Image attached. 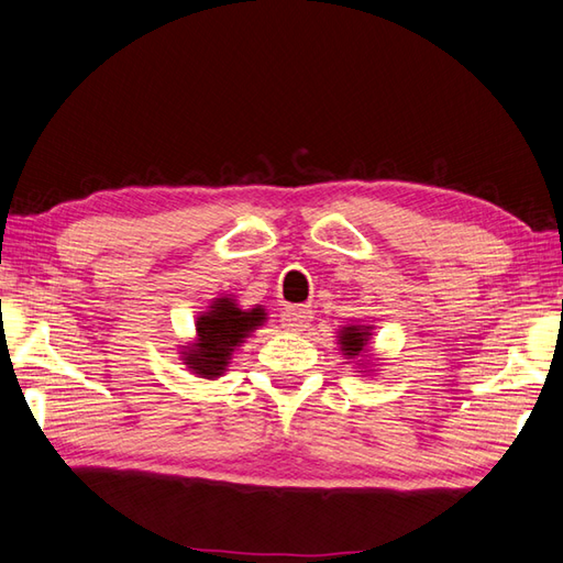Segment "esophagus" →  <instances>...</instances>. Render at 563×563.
Masks as SVG:
<instances>
[{"instance_id":"1","label":"esophagus","mask_w":563,"mask_h":563,"mask_svg":"<svg viewBox=\"0 0 563 563\" xmlns=\"http://www.w3.org/2000/svg\"><path fill=\"white\" fill-rule=\"evenodd\" d=\"M280 321H283V329L290 331V333H299L305 331L309 321H311V311L302 309V307H295V309H285L280 313Z\"/></svg>"}]
</instances>
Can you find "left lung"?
I'll return each instance as SVG.
<instances>
[{
    "instance_id": "1",
    "label": "left lung",
    "mask_w": 563,
    "mask_h": 563,
    "mask_svg": "<svg viewBox=\"0 0 563 563\" xmlns=\"http://www.w3.org/2000/svg\"><path fill=\"white\" fill-rule=\"evenodd\" d=\"M374 325L369 323H362V321H352V323H345L343 329H338V347H341V355L355 364L357 369L362 372H372L369 369V362L374 360L372 357V350H369V343H372V333Z\"/></svg>"
}]
</instances>
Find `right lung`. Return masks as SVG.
<instances>
[{"instance_id":"obj_1","label":"right lung","mask_w":563,"mask_h":563,"mask_svg":"<svg viewBox=\"0 0 563 563\" xmlns=\"http://www.w3.org/2000/svg\"><path fill=\"white\" fill-rule=\"evenodd\" d=\"M266 319V309L261 305L242 309L232 295L216 297L211 307L196 317L194 341L179 350L181 364H187V369L194 376L216 382L228 372L238 347L258 325H264Z\"/></svg>"}]
</instances>
